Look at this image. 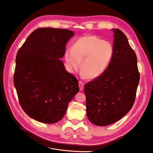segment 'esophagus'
I'll use <instances>...</instances> for the list:
<instances>
[{"instance_id": "obj_1", "label": "esophagus", "mask_w": 153, "mask_h": 153, "mask_svg": "<svg viewBox=\"0 0 153 153\" xmlns=\"http://www.w3.org/2000/svg\"><path fill=\"white\" fill-rule=\"evenodd\" d=\"M78 84H79V87H80V91H83L84 90V84L82 81L80 80L78 82Z\"/></svg>"}]
</instances>
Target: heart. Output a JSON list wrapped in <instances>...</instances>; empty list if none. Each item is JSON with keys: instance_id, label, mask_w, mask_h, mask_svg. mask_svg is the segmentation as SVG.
I'll return each mask as SVG.
<instances>
[{"instance_id": "1", "label": "heart", "mask_w": 153, "mask_h": 153, "mask_svg": "<svg viewBox=\"0 0 153 153\" xmlns=\"http://www.w3.org/2000/svg\"><path fill=\"white\" fill-rule=\"evenodd\" d=\"M114 47L108 41L88 35L78 39L72 49L66 50L64 57L70 71L80 67L89 79H95L106 71L114 56Z\"/></svg>"}]
</instances>
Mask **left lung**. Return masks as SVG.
Instances as JSON below:
<instances>
[{"label":"left lung","mask_w":153,"mask_h":153,"mask_svg":"<svg viewBox=\"0 0 153 153\" xmlns=\"http://www.w3.org/2000/svg\"><path fill=\"white\" fill-rule=\"evenodd\" d=\"M113 30L112 61L102 75L84 86L87 118L96 126L117 122L131 110L140 80L135 51L121 30Z\"/></svg>","instance_id":"obj_1"}]
</instances>
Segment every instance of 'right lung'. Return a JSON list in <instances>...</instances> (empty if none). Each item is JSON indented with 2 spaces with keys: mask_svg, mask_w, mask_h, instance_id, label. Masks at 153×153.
<instances>
[{
  "mask_svg": "<svg viewBox=\"0 0 153 153\" xmlns=\"http://www.w3.org/2000/svg\"><path fill=\"white\" fill-rule=\"evenodd\" d=\"M73 35L68 29L39 28L18 51L14 85L22 109L36 121H60L79 91L78 80L59 59Z\"/></svg>",
  "mask_w": 153,
  "mask_h": 153,
  "instance_id": "obj_1",
  "label": "right lung"
}]
</instances>
